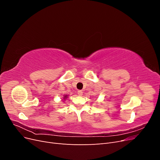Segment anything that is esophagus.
<instances>
[{
  "instance_id": "1",
  "label": "esophagus",
  "mask_w": 160,
  "mask_h": 160,
  "mask_svg": "<svg viewBox=\"0 0 160 160\" xmlns=\"http://www.w3.org/2000/svg\"><path fill=\"white\" fill-rule=\"evenodd\" d=\"M77 93H78V95L79 96H81L82 95H83V91H82L81 90H79L78 91H77Z\"/></svg>"
}]
</instances>
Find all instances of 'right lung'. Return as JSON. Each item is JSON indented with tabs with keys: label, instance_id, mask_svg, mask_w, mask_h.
I'll list each match as a JSON object with an SVG mask.
<instances>
[{
	"label": "right lung",
	"instance_id": "1",
	"mask_svg": "<svg viewBox=\"0 0 160 160\" xmlns=\"http://www.w3.org/2000/svg\"><path fill=\"white\" fill-rule=\"evenodd\" d=\"M67 95H65V96L64 97V99H66V98H67Z\"/></svg>",
	"mask_w": 160,
	"mask_h": 160
}]
</instances>
